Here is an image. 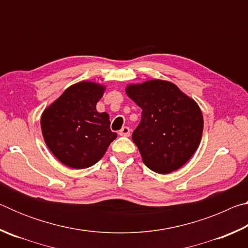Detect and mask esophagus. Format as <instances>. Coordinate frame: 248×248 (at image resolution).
I'll use <instances>...</instances> for the list:
<instances>
[{
	"label": "esophagus",
	"instance_id": "esophagus-1",
	"mask_svg": "<svg viewBox=\"0 0 248 248\" xmlns=\"http://www.w3.org/2000/svg\"><path fill=\"white\" fill-rule=\"evenodd\" d=\"M130 132H131V130H130L129 127H124L119 131V134H120V136H123V137H129Z\"/></svg>",
	"mask_w": 248,
	"mask_h": 248
}]
</instances>
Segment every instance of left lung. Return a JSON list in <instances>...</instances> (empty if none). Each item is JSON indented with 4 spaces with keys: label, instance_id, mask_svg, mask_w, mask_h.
Segmentation results:
<instances>
[{
    "label": "left lung",
    "instance_id": "obj_1",
    "mask_svg": "<svg viewBox=\"0 0 248 248\" xmlns=\"http://www.w3.org/2000/svg\"><path fill=\"white\" fill-rule=\"evenodd\" d=\"M125 93L142 109L132 140L144 164L158 174H170L186 164L202 137L198 104L175 84L162 79L131 84Z\"/></svg>",
    "mask_w": 248,
    "mask_h": 248
}]
</instances>
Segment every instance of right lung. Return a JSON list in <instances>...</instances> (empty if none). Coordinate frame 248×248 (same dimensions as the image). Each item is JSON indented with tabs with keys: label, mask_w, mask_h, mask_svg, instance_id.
Segmentation results:
<instances>
[{
	"label": "right lung",
	"mask_w": 248,
	"mask_h": 248,
	"mask_svg": "<svg viewBox=\"0 0 248 248\" xmlns=\"http://www.w3.org/2000/svg\"><path fill=\"white\" fill-rule=\"evenodd\" d=\"M104 91L105 86L97 83L74 84L41 116L46 144L71 169L82 170L96 164L117 138L110 130L107 112L96 110Z\"/></svg>",
	"instance_id": "right-lung-1"
}]
</instances>
